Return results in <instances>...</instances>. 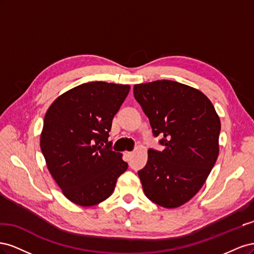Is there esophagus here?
<instances>
[{"label": "esophagus", "instance_id": "esophagus-1", "mask_svg": "<svg viewBox=\"0 0 254 254\" xmlns=\"http://www.w3.org/2000/svg\"><path fill=\"white\" fill-rule=\"evenodd\" d=\"M125 155H126V157H127V158H130V157L132 156V151H126V152H125Z\"/></svg>", "mask_w": 254, "mask_h": 254}]
</instances>
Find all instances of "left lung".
<instances>
[{"instance_id": "8db88e82", "label": "left lung", "mask_w": 254, "mask_h": 254, "mask_svg": "<svg viewBox=\"0 0 254 254\" xmlns=\"http://www.w3.org/2000/svg\"><path fill=\"white\" fill-rule=\"evenodd\" d=\"M133 95L148 118L162 151L148 149L137 172L149 200L180 206L201 189L216 162L220 121L202 92L173 80L134 84Z\"/></svg>"}]
</instances>
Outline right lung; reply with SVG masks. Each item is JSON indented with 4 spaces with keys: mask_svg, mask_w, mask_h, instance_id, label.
Here are the masks:
<instances>
[{
    "mask_svg": "<svg viewBox=\"0 0 254 254\" xmlns=\"http://www.w3.org/2000/svg\"><path fill=\"white\" fill-rule=\"evenodd\" d=\"M129 90L128 84L82 83L59 96L45 114L41 151L54 180L76 204L106 200L127 170L108 136Z\"/></svg>",
    "mask_w": 254,
    "mask_h": 254,
    "instance_id": "add662e5",
    "label": "right lung"
}]
</instances>
